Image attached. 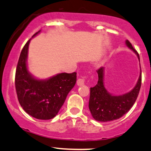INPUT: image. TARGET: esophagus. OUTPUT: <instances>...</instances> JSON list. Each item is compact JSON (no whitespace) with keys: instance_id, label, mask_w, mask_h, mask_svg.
I'll list each match as a JSON object with an SVG mask.
<instances>
[{"instance_id":"esophagus-1","label":"esophagus","mask_w":151,"mask_h":151,"mask_svg":"<svg viewBox=\"0 0 151 151\" xmlns=\"http://www.w3.org/2000/svg\"><path fill=\"white\" fill-rule=\"evenodd\" d=\"M85 83V77H81L77 79V83L78 86H82Z\"/></svg>"}]
</instances>
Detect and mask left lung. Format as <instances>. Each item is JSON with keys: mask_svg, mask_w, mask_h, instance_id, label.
I'll return each mask as SVG.
<instances>
[{"mask_svg": "<svg viewBox=\"0 0 151 151\" xmlns=\"http://www.w3.org/2000/svg\"><path fill=\"white\" fill-rule=\"evenodd\" d=\"M127 46L133 50L139 58L138 52L128 40ZM99 81L95 86L91 88L88 108L96 121L109 122L122 117L132 108L137 101L141 86V72L136 86L129 93L122 96H112L107 91L103 85V68L96 70Z\"/></svg>", "mask_w": 151, "mask_h": 151, "instance_id": "obj_1", "label": "left lung"}]
</instances>
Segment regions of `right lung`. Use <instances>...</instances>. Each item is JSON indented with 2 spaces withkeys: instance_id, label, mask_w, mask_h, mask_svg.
I'll return each instance as SVG.
<instances>
[{
  "instance_id": "obj_1",
  "label": "right lung",
  "mask_w": 151,
  "mask_h": 151,
  "mask_svg": "<svg viewBox=\"0 0 151 151\" xmlns=\"http://www.w3.org/2000/svg\"><path fill=\"white\" fill-rule=\"evenodd\" d=\"M29 41L23 47L16 68L14 83L17 99L29 115L39 119H50L57 115L75 85L77 73H60L43 81L34 79L28 72L26 64Z\"/></svg>"
}]
</instances>
